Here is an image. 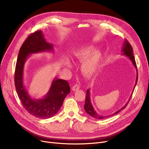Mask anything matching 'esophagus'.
Here are the masks:
<instances>
[{"instance_id": "esophagus-1", "label": "esophagus", "mask_w": 149, "mask_h": 149, "mask_svg": "<svg viewBox=\"0 0 149 149\" xmlns=\"http://www.w3.org/2000/svg\"><path fill=\"white\" fill-rule=\"evenodd\" d=\"M80 89V86L79 84H75L74 86L72 87V91H76L77 90H79Z\"/></svg>"}]
</instances>
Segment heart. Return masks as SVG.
Masks as SVG:
<instances>
[{"mask_svg": "<svg viewBox=\"0 0 149 149\" xmlns=\"http://www.w3.org/2000/svg\"><path fill=\"white\" fill-rule=\"evenodd\" d=\"M95 50L93 46H86L75 49L72 52V56L75 60L82 61L81 72L87 77H92L97 72L103 60L102 53ZM65 65L69 69L72 68V65L68 59L65 60Z\"/></svg>", "mask_w": 149, "mask_h": 149, "instance_id": "1", "label": "heart"}]
</instances>
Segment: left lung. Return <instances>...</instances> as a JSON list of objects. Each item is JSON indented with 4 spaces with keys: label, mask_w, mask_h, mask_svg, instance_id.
Listing matches in <instances>:
<instances>
[{
    "label": "left lung",
    "mask_w": 149,
    "mask_h": 149,
    "mask_svg": "<svg viewBox=\"0 0 149 149\" xmlns=\"http://www.w3.org/2000/svg\"><path fill=\"white\" fill-rule=\"evenodd\" d=\"M121 51L123 52L122 55L126 56L127 57H128L130 59V60L132 63L133 65L135 66V68L136 69V82H135V86H134V90H133V92H134V89L136 86V84L137 83V81H138V70H137V68H136V62H135V58H134V54H133L132 47L127 40H124ZM133 92H132V94H131V97L129 98L127 103H126V104H125L123 107H122L120 109H119V110H118L115 113H113L112 114H111V115H101L98 114L95 111V110L94 109V108H93V106L91 103V97H90V95H90V89H89L86 91V100H85V104H84V109L86 112L88 114H89L90 116H91L92 117H93V118H96V119H100V120L107 118H108V117H110V116H113V115L117 114L118 112H120L121 111L123 110L124 109L126 108V107L127 106V105L128 104V103L129 102V101L130 100Z\"/></svg>",
    "instance_id": "left-lung-1"
}]
</instances>
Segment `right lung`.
Segmentation results:
<instances>
[{"instance_id":"add662e5","label":"right lung","mask_w":149,"mask_h":149,"mask_svg":"<svg viewBox=\"0 0 149 149\" xmlns=\"http://www.w3.org/2000/svg\"><path fill=\"white\" fill-rule=\"evenodd\" d=\"M53 51V45L46 42L42 31H36L22 45L15 66L14 81L18 97L26 111L38 118L47 119L56 115L70 93L68 82L55 77L46 95L42 98L35 99L29 95L23 83V69L30 55Z\"/></svg>"}]
</instances>
